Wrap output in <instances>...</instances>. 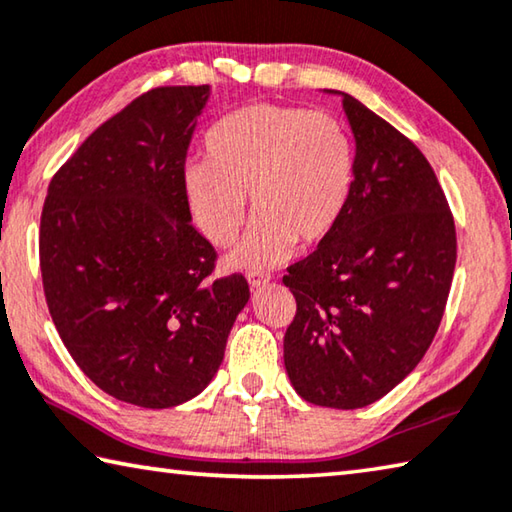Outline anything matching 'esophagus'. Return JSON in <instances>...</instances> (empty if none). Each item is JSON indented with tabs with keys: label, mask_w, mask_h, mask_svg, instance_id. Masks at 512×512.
<instances>
[{
	"label": "esophagus",
	"mask_w": 512,
	"mask_h": 512,
	"mask_svg": "<svg viewBox=\"0 0 512 512\" xmlns=\"http://www.w3.org/2000/svg\"><path fill=\"white\" fill-rule=\"evenodd\" d=\"M246 277H248V284L253 286V288H257V286H264V284L271 282V275H268V273H262V271H248V273H246Z\"/></svg>",
	"instance_id": "34e87169"
}]
</instances>
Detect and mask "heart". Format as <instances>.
I'll return each mask as SVG.
<instances>
[{
    "mask_svg": "<svg viewBox=\"0 0 512 512\" xmlns=\"http://www.w3.org/2000/svg\"><path fill=\"white\" fill-rule=\"evenodd\" d=\"M206 161L190 163L183 188L192 217L215 246H230L257 217L235 266H271L293 244L318 248L333 237L356 188V145L336 116L304 107H241L203 138Z\"/></svg>",
    "mask_w": 512,
    "mask_h": 512,
    "instance_id": "b5f03b06",
    "label": "heart"
}]
</instances>
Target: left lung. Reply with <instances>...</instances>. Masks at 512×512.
I'll return each mask as SVG.
<instances>
[{"label": "left lung", "instance_id": "8db88e82", "mask_svg": "<svg viewBox=\"0 0 512 512\" xmlns=\"http://www.w3.org/2000/svg\"><path fill=\"white\" fill-rule=\"evenodd\" d=\"M356 188L340 228L284 286L297 311L284 365L304 401L358 410L421 362L439 329L457 264V230L423 152L349 94Z\"/></svg>", "mask_w": 512, "mask_h": 512}]
</instances>
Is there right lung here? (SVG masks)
<instances>
[{"mask_svg": "<svg viewBox=\"0 0 512 512\" xmlns=\"http://www.w3.org/2000/svg\"><path fill=\"white\" fill-rule=\"evenodd\" d=\"M210 89L156 87L102 123L49 183L40 219L44 297L64 347L102 392L150 410L208 387L250 291L210 280L185 156Z\"/></svg>", "mask_w": 512, "mask_h": 512, "instance_id": "right-lung-1", "label": "right lung"}]
</instances>
